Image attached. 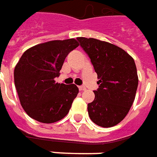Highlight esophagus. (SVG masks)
Here are the masks:
<instances>
[{"instance_id": "obj_1", "label": "esophagus", "mask_w": 157, "mask_h": 157, "mask_svg": "<svg viewBox=\"0 0 157 157\" xmlns=\"http://www.w3.org/2000/svg\"><path fill=\"white\" fill-rule=\"evenodd\" d=\"M78 89H79V90L80 91L85 90H86V88L84 87V86H83V85H82V86H79V87H78Z\"/></svg>"}]
</instances>
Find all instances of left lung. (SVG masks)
<instances>
[{"label":"left lung","instance_id":"1","mask_svg":"<svg viewBox=\"0 0 157 157\" xmlns=\"http://www.w3.org/2000/svg\"><path fill=\"white\" fill-rule=\"evenodd\" d=\"M77 40L90 58L99 79L94 100L88 104L89 116L98 126H115L127 116L135 98L139 78L134 60L108 42L94 38Z\"/></svg>","mask_w":157,"mask_h":157}]
</instances>
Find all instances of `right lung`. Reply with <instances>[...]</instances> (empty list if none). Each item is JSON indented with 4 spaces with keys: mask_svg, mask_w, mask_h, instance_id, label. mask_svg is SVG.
I'll return each instance as SVG.
<instances>
[{
    "mask_svg": "<svg viewBox=\"0 0 157 157\" xmlns=\"http://www.w3.org/2000/svg\"><path fill=\"white\" fill-rule=\"evenodd\" d=\"M79 45L75 39L52 40L28 49L14 69V83L21 105L31 118L56 123L69 112L78 93L75 84L56 83L70 52Z\"/></svg>",
    "mask_w": 157,
    "mask_h": 157,
    "instance_id": "obj_1",
    "label": "right lung"
}]
</instances>
